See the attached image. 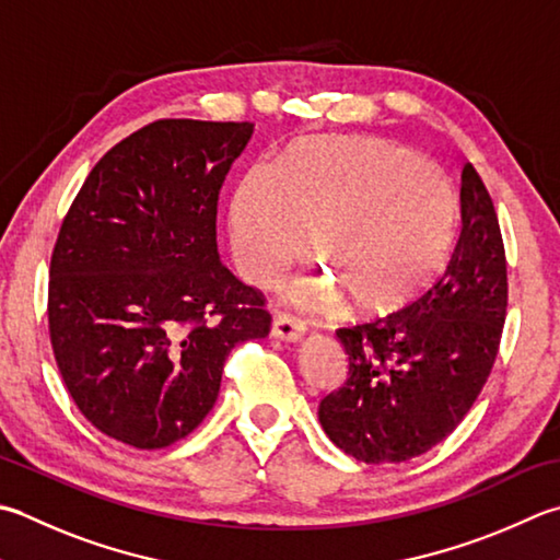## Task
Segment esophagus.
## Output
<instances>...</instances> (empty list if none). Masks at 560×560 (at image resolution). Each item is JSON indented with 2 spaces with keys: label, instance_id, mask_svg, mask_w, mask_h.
Masks as SVG:
<instances>
[{
  "label": "esophagus",
  "instance_id": "1",
  "mask_svg": "<svg viewBox=\"0 0 560 560\" xmlns=\"http://www.w3.org/2000/svg\"><path fill=\"white\" fill-rule=\"evenodd\" d=\"M303 332H305L303 323L295 320L291 315H277L271 320V337L281 339V342H299Z\"/></svg>",
  "mask_w": 560,
  "mask_h": 560
}]
</instances>
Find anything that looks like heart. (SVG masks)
I'll use <instances>...</instances> for the list:
<instances>
[{"mask_svg": "<svg viewBox=\"0 0 560 560\" xmlns=\"http://www.w3.org/2000/svg\"><path fill=\"white\" fill-rule=\"evenodd\" d=\"M452 184L432 162L386 138H308L277 164L257 162L230 201L240 273L267 287L308 247L325 273L293 281L287 299L315 305L352 295L364 313L398 308L442 267L454 235Z\"/></svg>", "mask_w": 560, "mask_h": 560, "instance_id": "heart-1", "label": "heart"}]
</instances>
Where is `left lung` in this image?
I'll use <instances>...</instances> for the list:
<instances>
[{
    "mask_svg": "<svg viewBox=\"0 0 560 560\" xmlns=\"http://www.w3.org/2000/svg\"><path fill=\"white\" fill-rule=\"evenodd\" d=\"M508 311V261L495 206L474 164L462 172V235L444 273L386 317L339 327L349 371L317 420L345 454L400 464L466 418L495 364Z\"/></svg>",
    "mask_w": 560,
    "mask_h": 560,
    "instance_id": "left-lung-1",
    "label": "left lung"
}]
</instances>
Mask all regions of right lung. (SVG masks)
Here are the masks:
<instances>
[{"mask_svg":"<svg viewBox=\"0 0 560 560\" xmlns=\"http://www.w3.org/2000/svg\"><path fill=\"white\" fill-rule=\"evenodd\" d=\"M255 124L164 118L94 164L50 259L60 376L98 432L184 440L215 405L230 349L269 335L265 295L218 255V196Z\"/></svg>","mask_w":560,"mask_h":560,"instance_id":"right-lung-1","label":"right lung"}]
</instances>
